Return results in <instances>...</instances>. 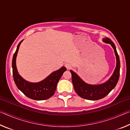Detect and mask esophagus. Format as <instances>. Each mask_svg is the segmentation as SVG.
<instances>
[{
	"mask_svg": "<svg viewBox=\"0 0 130 130\" xmlns=\"http://www.w3.org/2000/svg\"><path fill=\"white\" fill-rule=\"evenodd\" d=\"M65 67L67 68L68 69H70V68H71V67H72V65L70 64V63H69V62L66 63L65 64Z\"/></svg>",
	"mask_w": 130,
	"mask_h": 130,
	"instance_id": "esophagus-1",
	"label": "esophagus"
}]
</instances>
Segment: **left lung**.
Masks as SVG:
<instances>
[{"instance_id":"obj_1","label":"left lung","mask_w":130,"mask_h":130,"mask_svg":"<svg viewBox=\"0 0 130 130\" xmlns=\"http://www.w3.org/2000/svg\"><path fill=\"white\" fill-rule=\"evenodd\" d=\"M105 43L111 44L113 48L116 57V67L112 76L106 83L98 85H92L86 84L77 75L76 73L70 70L72 74V80L74 90L79 96L85 99L98 100L106 96L117 84L120 76V63L119 57L116 51L115 45L111 39H103Z\"/></svg>"}]
</instances>
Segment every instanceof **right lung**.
Returning <instances> with one entry per match:
<instances>
[{"instance_id":"obj_1","label":"right lung","mask_w":130,"mask_h":130,"mask_svg":"<svg viewBox=\"0 0 130 130\" xmlns=\"http://www.w3.org/2000/svg\"><path fill=\"white\" fill-rule=\"evenodd\" d=\"M21 41L18 45L12 58V74L15 84L20 91L28 98L36 100L47 99L53 96L56 91L57 83L63 72L67 70L65 67L54 72L42 81L38 83H31L26 81L18 74L16 67V57Z\"/></svg>"}]
</instances>
